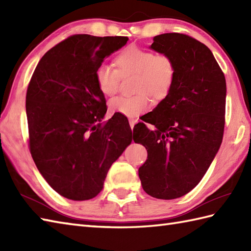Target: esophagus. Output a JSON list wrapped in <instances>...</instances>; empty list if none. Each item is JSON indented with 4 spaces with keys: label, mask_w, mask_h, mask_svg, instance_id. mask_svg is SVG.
I'll list each match as a JSON object with an SVG mask.
<instances>
[{
    "label": "esophagus",
    "mask_w": 251,
    "mask_h": 251,
    "mask_svg": "<svg viewBox=\"0 0 251 251\" xmlns=\"http://www.w3.org/2000/svg\"><path fill=\"white\" fill-rule=\"evenodd\" d=\"M136 123H137V121L135 119H129V125H130V128L131 129L134 128V126H135Z\"/></svg>",
    "instance_id": "34e87169"
}]
</instances>
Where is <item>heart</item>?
I'll list each match as a JSON object with an SVG mask.
<instances>
[{"mask_svg":"<svg viewBox=\"0 0 251 251\" xmlns=\"http://www.w3.org/2000/svg\"><path fill=\"white\" fill-rule=\"evenodd\" d=\"M116 68L109 63H101L95 76L99 90L104 96H113L120 87L121 77L136 74V95L120 96L110 101L113 112L129 117L140 115L150 109L151 96L163 100L172 92L177 77V67L174 58L165 54L128 46L115 58Z\"/></svg>","mask_w":251,"mask_h":251,"instance_id":"b5f03b06","label":"heart"}]
</instances>
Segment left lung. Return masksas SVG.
Masks as SVG:
<instances>
[{"label":"left lung","instance_id":"1","mask_svg":"<svg viewBox=\"0 0 251 251\" xmlns=\"http://www.w3.org/2000/svg\"><path fill=\"white\" fill-rule=\"evenodd\" d=\"M151 49L174 58L177 77L167 97L134 127V141L148 149L138 174L146 193L174 200L199 184L219 150L226 83L211 50L194 37L164 33L153 37Z\"/></svg>","mask_w":251,"mask_h":251}]
</instances>
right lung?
Segmentation results:
<instances>
[{"label":"right lung","mask_w":251,"mask_h":251,"mask_svg":"<svg viewBox=\"0 0 251 251\" xmlns=\"http://www.w3.org/2000/svg\"><path fill=\"white\" fill-rule=\"evenodd\" d=\"M127 36L74 34L41 58L28 85L29 150L52 189L73 201L97 196L111 165L134 139L121 114L106 112L95 73Z\"/></svg>","instance_id":"1"}]
</instances>
